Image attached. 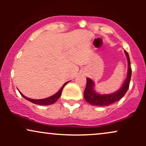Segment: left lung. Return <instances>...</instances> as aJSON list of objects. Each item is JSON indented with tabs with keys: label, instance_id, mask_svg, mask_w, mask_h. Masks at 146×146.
<instances>
[{
	"label": "left lung",
	"instance_id": "obj_1",
	"mask_svg": "<svg viewBox=\"0 0 146 146\" xmlns=\"http://www.w3.org/2000/svg\"><path fill=\"white\" fill-rule=\"evenodd\" d=\"M124 52L128 60V73L125 81L118 90L110 94H100L95 89L94 82L90 78H86V86L84 92V97L86 101L90 104L96 106H104L110 105L121 100L126 93L130 84L132 70L130 66V61L128 53L125 50H124Z\"/></svg>",
	"mask_w": 146,
	"mask_h": 146
}]
</instances>
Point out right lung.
Returning a JSON list of instances; mask_svg holds the SVG:
<instances>
[{"mask_svg":"<svg viewBox=\"0 0 146 146\" xmlns=\"http://www.w3.org/2000/svg\"><path fill=\"white\" fill-rule=\"evenodd\" d=\"M68 82H65L64 84V85L62 86V88H60V89L58 90V92H57L56 94L52 95V96L48 97V98H44V99H40V100H34V99L28 98H27L26 96H25V95L23 94H22V93L20 91H19V93H21V95L25 99H26V100H28V101H29V102H32V103H33V104H35L44 105V106L51 105V104H54L55 102H56L57 100H58V99L60 98V95H61V94H62V91L64 87L66 86V84H67Z\"/></svg>","mask_w":146,"mask_h":146,"instance_id":"obj_1","label":"right lung"}]
</instances>
